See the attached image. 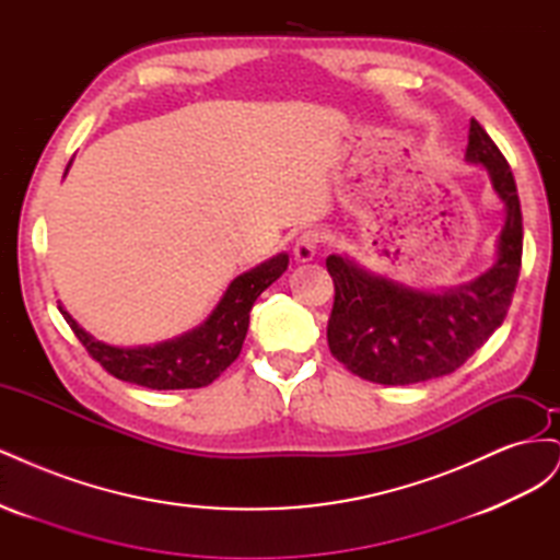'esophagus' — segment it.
<instances>
[{
  "label": "esophagus",
  "instance_id": "esophagus-1",
  "mask_svg": "<svg viewBox=\"0 0 560 560\" xmlns=\"http://www.w3.org/2000/svg\"><path fill=\"white\" fill-rule=\"evenodd\" d=\"M322 235L317 231H303L299 238H296V245H294V259L299 264H308L317 257V249H319V241Z\"/></svg>",
  "mask_w": 560,
  "mask_h": 560
}]
</instances>
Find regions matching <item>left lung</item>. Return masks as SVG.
Wrapping results in <instances>:
<instances>
[{
    "mask_svg": "<svg viewBox=\"0 0 560 560\" xmlns=\"http://www.w3.org/2000/svg\"><path fill=\"white\" fill-rule=\"evenodd\" d=\"M465 161L483 167L504 206L495 261L479 278L422 290L374 273L348 254L327 257L336 287L329 350L364 381L413 385L453 374L488 341L510 308L523 252L521 202L510 163L474 118Z\"/></svg>",
    "mask_w": 560,
    "mask_h": 560,
    "instance_id": "1",
    "label": "left lung"
}]
</instances>
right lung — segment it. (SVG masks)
I'll list each match as a JSON object with an SVG mask.
<instances>
[{"label":"right lung","instance_id":"obj_1","mask_svg":"<svg viewBox=\"0 0 560 560\" xmlns=\"http://www.w3.org/2000/svg\"><path fill=\"white\" fill-rule=\"evenodd\" d=\"M72 165V161H70ZM65 167V175L70 173ZM290 264V254L280 252L238 278H233L217 306L198 327L154 346H112L83 329L65 311L60 313L79 341L86 346L93 360L103 364L112 376L149 389H189L210 385L241 354L249 327V311L266 287L273 284Z\"/></svg>","mask_w":560,"mask_h":560}]
</instances>
